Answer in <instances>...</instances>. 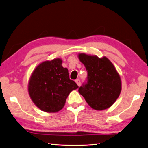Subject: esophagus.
<instances>
[{
  "label": "esophagus",
  "instance_id": "obj_1",
  "mask_svg": "<svg viewBox=\"0 0 148 148\" xmlns=\"http://www.w3.org/2000/svg\"><path fill=\"white\" fill-rule=\"evenodd\" d=\"M75 81H76V84H78V86H80V80H79V79H76V80H75Z\"/></svg>",
  "mask_w": 148,
  "mask_h": 148
}]
</instances>
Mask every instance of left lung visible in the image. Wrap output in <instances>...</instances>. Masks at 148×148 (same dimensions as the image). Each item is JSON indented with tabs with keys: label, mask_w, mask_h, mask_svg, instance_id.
Wrapping results in <instances>:
<instances>
[{
	"label": "left lung",
	"mask_w": 148,
	"mask_h": 148,
	"mask_svg": "<svg viewBox=\"0 0 148 148\" xmlns=\"http://www.w3.org/2000/svg\"><path fill=\"white\" fill-rule=\"evenodd\" d=\"M78 58L87 71V82L78 89L92 109L103 110L114 103L122 89V82L116 69L106 57L78 54Z\"/></svg>",
	"instance_id": "1"
}]
</instances>
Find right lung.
<instances>
[{
	"label": "right lung",
	"instance_id": "right-lung-1",
	"mask_svg": "<svg viewBox=\"0 0 148 148\" xmlns=\"http://www.w3.org/2000/svg\"><path fill=\"white\" fill-rule=\"evenodd\" d=\"M60 58L40 63L32 73L28 92L32 101L39 109L55 113L64 108L67 97L78 88L70 79L68 70L62 66Z\"/></svg>",
	"mask_w": 148,
	"mask_h": 148
}]
</instances>
